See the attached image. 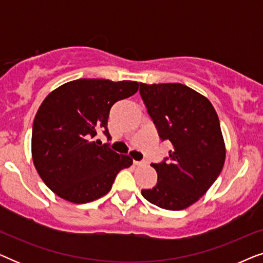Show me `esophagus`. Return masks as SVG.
<instances>
[{
	"label": "esophagus",
	"instance_id": "34e87169",
	"mask_svg": "<svg viewBox=\"0 0 263 263\" xmlns=\"http://www.w3.org/2000/svg\"><path fill=\"white\" fill-rule=\"evenodd\" d=\"M145 164H146L145 160H134V165H136V166H142V165Z\"/></svg>",
	"mask_w": 263,
	"mask_h": 263
}]
</instances>
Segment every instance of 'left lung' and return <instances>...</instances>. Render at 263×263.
<instances>
[{
  "mask_svg": "<svg viewBox=\"0 0 263 263\" xmlns=\"http://www.w3.org/2000/svg\"><path fill=\"white\" fill-rule=\"evenodd\" d=\"M140 96L159 138L174 146L161 163L151 164L157 184L141 194L164 210H184L206 194L224 166L218 115L206 97L182 84L140 82Z\"/></svg>",
  "mask_w": 263,
  "mask_h": 263,
  "instance_id": "obj_1",
  "label": "left lung"
}]
</instances>
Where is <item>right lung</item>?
<instances>
[{"mask_svg":"<svg viewBox=\"0 0 263 263\" xmlns=\"http://www.w3.org/2000/svg\"><path fill=\"white\" fill-rule=\"evenodd\" d=\"M139 89L136 81L79 79L53 89L39 106L32 128V159L43 182L57 196L87 203L110 192L129 156L102 145L110 139L107 118L118 100Z\"/></svg>","mask_w":263,"mask_h":263,"instance_id":"right-lung-1","label":"right lung"}]
</instances>
